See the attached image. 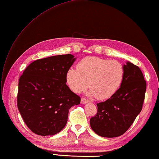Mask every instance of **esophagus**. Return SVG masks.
<instances>
[{
    "mask_svg": "<svg viewBox=\"0 0 159 159\" xmlns=\"http://www.w3.org/2000/svg\"><path fill=\"white\" fill-rule=\"evenodd\" d=\"M89 100L86 99V98H82V99H81V103L82 104H86L87 103H89Z\"/></svg>",
    "mask_w": 159,
    "mask_h": 159,
    "instance_id": "esophagus-1",
    "label": "esophagus"
}]
</instances>
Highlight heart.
<instances>
[{"instance_id":"1","label":"heart","mask_w":159,"mask_h":159,"mask_svg":"<svg viewBox=\"0 0 159 159\" xmlns=\"http://www.w3.org/2000/svg\"><path fill=\"white\" fill-rule=\"evenodd\" d=\"M124 75V66L120 62L89 56L77 64V69L68 70L66 82L74 93H80L89 86L90 96L104 100L118 90Z\"/></svg>"}]
</instances>
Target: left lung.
I'll return each mask as SVG.
<instances>
[{"instance_id": "8db88e82", "label": "left lung", "mask_w": 159, "mask_h": 159, "mask_svg": "<svg viewBox=\"0 0 159 159\" xmlns=\"http://www.w3.org/2000/svg\"><path fill=\"white\" fill-rule=\"evenodd\" d=\"M123 66L125 75L120 89L107 100L97 104V115L90 120L92 129L101 137L122 135L142 111L146 90L143 73L129 61Z\"/></svg>"}]
</instances>
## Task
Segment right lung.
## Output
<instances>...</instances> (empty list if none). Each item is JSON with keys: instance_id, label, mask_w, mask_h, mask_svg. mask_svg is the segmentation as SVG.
Listing matches in <instances>:
<instances>
[{"instance_id": "add662e5", "label": "right lung", "mask_w": 159, "mask_h": 159, "mask_svg": "<svg viewBox=\"0 0 159 159\" xmlns=\"http://www.w3.org/2000/svg\"><path fill=\"white\" fill-rule=\"evenodd\" d=\"M76 58L72 54L39 59L20 77L17 108L29 127L39 135H54L64 129L69 109L80 103L70 90L66 73Z\"/></svg>"}]
</instances>
